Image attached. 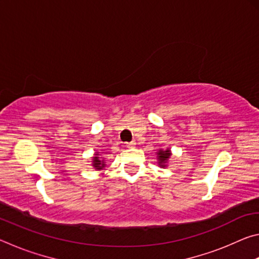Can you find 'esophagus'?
Here are the masks:
<instances>
[{"label": "esophagus", "instance_id": "esophagus-1", "mask_svg": "<svg viewBox=\"0 0 259 259\" xmlns=\"http://www.w3.org/2000/svg\"><path fill=\"white\" fill-rule=\"evenodd\" d=\"M135 146H136V142H135V140H133V142H130V143H125V147L133 148V147H135Z\"/></svg>", "mask_w": 259, "mask_h": 259}]
</instances>
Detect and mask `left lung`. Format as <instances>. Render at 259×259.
<instances>
[{"mask_svg":"<svg viewBox=\"0 0 259 259\" xmlns=\"http://www.w3.org/2000/svg\"><path fill=\"white\" fill-rule=\"evenodd\" d=\"M172 153L170 148H166V150H157L156 152V159H157V164H159L160 168H166L169 163L170 157H171Z\"/></svg>","mask_w":259,"mask_h":259,"instance_id":"obj_1","label":"left lung"}]
</instances>
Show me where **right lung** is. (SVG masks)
<instances>
[{
  "mask_svg": "<svg viewBox=\"0 0 259 259\" xmlns=\"http://www.w3.org/2000/svg\"><path fill=\"white\" fill-rule=\"evenodd\" d=\"M91 162H93V166H94V169H96V170H103L105 166H106V162H105V160H104V157H100V155H99V153L98 152H96L95 154H94V156L91 157Z\"/></svg>",
  "mask_w": 259,
  "mask_h": 259,
  "instance_id": "obj_1",
  "label": "right lung"
}]
</instances>
